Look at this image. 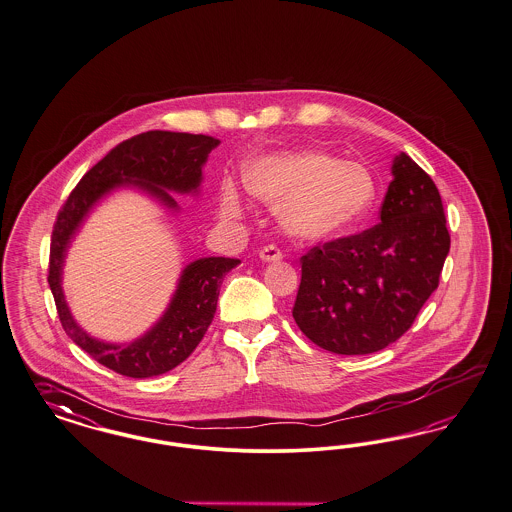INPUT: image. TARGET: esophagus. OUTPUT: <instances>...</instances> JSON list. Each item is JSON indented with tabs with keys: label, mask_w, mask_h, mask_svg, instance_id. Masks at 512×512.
Returning a JSON list of instances; mask_svg holds the SVG:
<instances>
[{
	"label": "esophagus",
	"mask_w": 512,
	"mask_h": 512,
	"mask_svg": "<svg viewBox=\"0 0 512 512\" xmlns=\"http://www.w3.org/2000/svg\"><path fill=\"white\" fill-rule=\"evenodd\" d=\"M259 255H261V259H263L265 263H276V261H280L283 257L282 249L278 246H274V244L263 247Z\"/></svg>",
	"instance_id": "esophagus-1"
}]
</instances>
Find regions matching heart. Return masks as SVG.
<instances>
[{"mask_svg": "<svg viewBox=\"0 0 512 512\" xmlns=\"http://www.w3.org/2000/svg\"><path fill=\"white\" fill-rule=\"evenodd\" d=\"M246 183L266 204L282 206L285 229L312 240L348 232L369 213L376 198V181L365 164L314 149L255 160ZM221 208L227 215L242 210L232 183L221 191Z\"/></svg>", "mask_w": 512, "mask_h": 512, "instance_id": "1", "label": "heart"}]
</instances>
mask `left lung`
Listing matches in <instances>:
<instances>
[{
  "instance_id": "obj_1",
  "label": "left lung",
  "mask_w": 512,
  "mask_h": 512,
  "mask_svg": "<svg viewBox=\"0 0 512 512\" xmlns=\"http://www.w3.org/2000/svg\"><path fill=\"white\" fill-rule=\"evenodd\" d=\"M391 174L378 225L300 257L293 318L327 352L384 350L412 327L439 287L450 251L439 189L405 153L395 157Z\"/></svg>"
}]
</instances>
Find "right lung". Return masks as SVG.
Listing matches in <instances>:
<instances>
[{
  "mask_svg": "<svg viewBox=\"0 0 512 512\" xmlns=\"http://www.w3.org/2000/svg\"><path fill=\"white\" fill-rule=\"evenodd\" d=\"M219 143L204 134L166 130H149L124 140L90 168L56 215L47 280L58 318L71 340L111 371L130 378H151L183 363L212 325L219 287L225 274L240 265V259L206 257L191 263L183 270L176 295L159 323L132 344L117 346L87 335L71 318L62 293V265L70 240L90 208L119 185H136L177 210L176 200L164 189L196 193L202 166Z\"/></svg>",
  "mask_w": 512,
  "mask_h": 512,
  "instance_id": "1",
  "label": "right lung"
}]
</instances>
